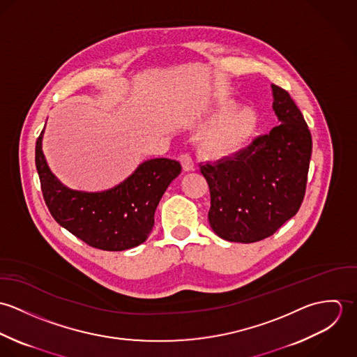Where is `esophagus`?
I'll list each match as a JSON object with an SVG mask.
<instances>
[{"label": "esophagus", "instance_id": "34e87169", "mask_svg": "<svg viewBox=\"0 0 357 357\" xmlns=\"http://www.w3.org/2000/svg\"><path fill=\"white\" fill-rule=\"evenodd\" d=\"M178 160H180V163H181V166H183V169H184L185 172L194 170V160H192V158L190 156V153H181V155L178 156Z\"/></svg>", "mask_w": 357, "mask_h": 357}]
</instances>
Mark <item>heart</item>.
Masks as SVG:
<instances>
[{
    "label": "heart",
    "mask_w": 357,
    "mask_h": 357,
    "mask_svg": "<svg viewBox=\"0 0 357 357\" xmlns=\"http://www.w3.org/2000/svg\"><path fill=\"white\" fill-rule=\"evenodd\" d=\"M258 118L250 108H242L224 121L204 142V150L213 156H227L243 149L255 136Z\"/></svg>",
    "instance_id": "heart-1"
}]
</instances>
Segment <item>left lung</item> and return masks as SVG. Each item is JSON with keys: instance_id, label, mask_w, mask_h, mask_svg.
Returning <instances> with one entry per match:
<instances>
[{"instance_id": "obj_1", "label": "left lung", "mask_w": 357, "mask_h": 357, "mask_svg": "<svg viewBox=\"0 0 357 357\" xmlns=\"http://www.w3.org/2000/svg\"><path fill=\"white\" fill-rule=\"evenodd\" d=\"M272 91L280 125L232 156L199 165L210 191V227L229 242L273 235L305 197L312 136L289 92L278 85Z\"/></svg>"}]
</instances>
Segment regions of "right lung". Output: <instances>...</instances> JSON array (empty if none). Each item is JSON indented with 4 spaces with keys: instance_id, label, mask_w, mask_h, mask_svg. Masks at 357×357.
I'll return each mask as SVG.
<instances>
[{
    "instance_id": "add662e5",
    "label": "right lung",
    "mask_w": 357,
    "mask_h": 357,
    "mask_svg": "<svg viewBox=\"0 0 357 357\" xmlns=\"http://www.w3.org/2000/svg\"><path fill=\"white\" fill-rule=\"evenodd\" d=\"M36 143V166L52 217L86 245L121 252L142 245L153 231V214L169 184L181 173L174 159L156 158L142 163L122 184L104 192L66 188L52 174L41 142Z\"/></svg>"
}]
</instances>
